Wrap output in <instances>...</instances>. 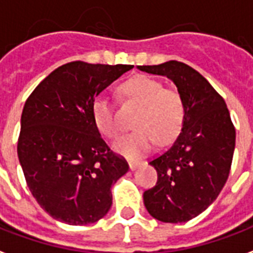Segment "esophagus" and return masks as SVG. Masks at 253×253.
I'll return each instance as SVG.
<instances>
[{
    "label": "esophagus",
    "mask_w": 253,
    "mask_h": 253,
    "mask_svg": "<svg viewBox=\"0 0 253 253\" xmlns=\"http://www.w3.org/2000/svg\"><path fill=\"white\" fill-rule=\"evenodd\" d=\"M128 166H130V169H136L139 166H142V162L139 161H131L128 162Z\"/></svg>",
    "instance_id": "34e87169"
}]
</instances>
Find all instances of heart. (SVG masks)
Instances as JSON below:
<instances>
[{"label":"heart","instance_id":"obj_1","mask_svg":"<svg viewBox=\"0 0 253 253\" xmlns=\"http://www.w3.org/2000/svg\"><path fill=\"white\" fill-rule=\"evenodd\" d=\"M123 99L139 106L132 126L135 131L118 138L113 144L115 151L138 159L154 148L157 140L166 143L173 139L182 128L186 107L182 95L173 88H165L161 81L138 75L121 86ZM95 126L107 138H115L119 123L113 103L107 96H98L92 103Z\"/></svg>","mask_w":253,"mask_h":253}]
</instances>
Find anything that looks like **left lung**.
<instances>
[{"label": "left lung", "mask_w": 253, "mask_h": 253, "mask_svg": "<svg viewBox=\"0 0 253 253\" xmlns=\"http://www.w3.org/2000/svg\"><path fill=\"white\" fill-rule=\"evenodd\" d=\"M138 69L167 77L184 102L180 134L169 150L150 161L158 182L143 194L152 217L184 223L206 211L228 179L236 139L234 123L224 99L186 63L169 61Z\"/></svg>", "instance_id": "left-lung-1"}]
</instances>
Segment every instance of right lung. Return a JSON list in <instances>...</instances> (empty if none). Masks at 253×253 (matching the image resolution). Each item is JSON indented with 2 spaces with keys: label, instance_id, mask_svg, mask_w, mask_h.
<instances>
[{
  "label": "right lung",
  "instance_id": "add662e5",
  "mask_svg": "<svg viewBox=\"0 0 253 253\" xmlns=\"http://www.w3.org/2000/svg\"><path fill=\"white\" fill-rule=\"evenodd\" d=\"M132 67L69 62L51 71L25 103L19 163L32 195L54 219L84 225L109 212L111 186L128 165L102 139L92 103Z\"/></svg>",
  "mask_w": 253,
  "mask_h": 253
}]
</instances>
